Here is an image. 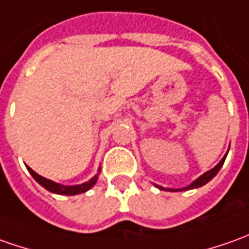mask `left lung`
<instances>
[{"label": "left lung", "mask_w": 249, "mask_h": 249, "mask_svg": "<svg viewBox=\"0 0 249 249\" xmlns=\"http://www.w3.org/2000/svg\"><path fill=\"white\" fill-rule=\"evenodd\" d=\"M225 158H226V155H225L224 158L221 160V162L218 163L217 166L215 167H213L211 170H209V172H206L204 174H202L197 180H195V181L192 182L189 187H187V188H184V189H177V191H185V189H192V188H197V187H202V185H204V184H207V182L215 176V174L219 172V169L222 167V165H224V162H225ZM160 189H165V188H160ZM169 191H173V189H169Z\"/></svg>", "instance_id": "1"}]
</instances>
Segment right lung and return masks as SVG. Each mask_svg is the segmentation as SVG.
<instances>
[{
	"label": "right lung",
	"instance_id": "obj_1",
	"mask_svg": "<svg viewBox=\"0 0 249 249\" xmlns=\"http://www.w3.org/2000/svg\"><path fill=\"white\" fill-rule=\"evenodd\" d=\"M28 169V172L31 173V176L36 180V181L39 182L40 185L43 187L47 191H50V192H53V194H58V195H77V194H83V192H86V191H89L94 184L96 182V178H98V176H94L89 182H84L82 185H75V187H64V185H60V184H57V182L52 181V180H47L45 177H42L38 173H35L34 170H32L31 167L27 166Z\"/></svg>",
	"mask_w": 249,
	"mask_h": 249
}]
</instances>
